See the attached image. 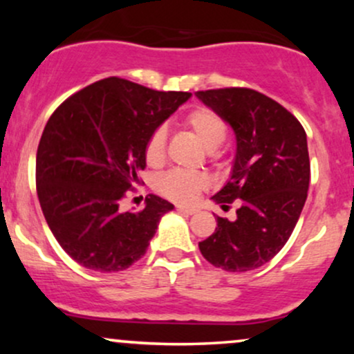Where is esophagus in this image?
Segmentation results:
<instances>
[{"instance_id":"obj_1","label":"esophagus","mask_w":354,"mask_h":354,"mask_svg":"<svg viewBox=\"0 0 354 354\" xmlns=\"http://www.w3.org/2000/svg\"><path fill=\"white\" fill-rule=\"evenodd\" d=\"M178 211H181V213H185V214H194L198 209L191 208V206H178Z\"/></svg>"}]
</instances>
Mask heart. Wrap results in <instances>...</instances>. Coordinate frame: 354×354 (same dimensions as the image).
Returning <instances> with one entry per match:
<instances>
[{"label":"heart","instance_id":"heart-1","mask_svg":"<svg viewBox=\"0 0 354 354\" xmlns=\"http://www.w3.org/2000/svg\"><path fill=\"white\" fill-rule=\"evenodd\" d=\"M185 126L193 133L208 151H214L226 140V124L216 113L208 108L191 111L185 120ZM166 133L156 129L146 143L145 156L151 166H160L165 161ZM208 186V178L201 173L169 171L158 178L156 188L161 194L178 203H191Z\"/></svg>","mask_w":354,"mask_h":354}]
</instances>
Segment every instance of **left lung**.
<instances>
[{
  "instance_id": "1",
  "label": "left lung",
  "mask_w": 354,
  "mask_h": 354,
  "mask_svg": "<svg viewBox=\"0 0 354 354\" xmlns=\"http://www.w3.org/2000/svg\"><path fill=\"white\" fill-rule=\"evenodd\" d=\"M196 98L236 136L230 180L211 200L221 208L241 200L234 221L216 216L200 251L230 273L256 270L286 245L303 211L310 186L306 133L288 109L254 89H208Z\"/></svg>"
}]
</instances>
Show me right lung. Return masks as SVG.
Here are the masks:
<instances>
[{
  "label": "right lung",
  "mask_w": 354,
  "mask_h": 354,
  "mask_svg": "<svg viewBox=\"0 0 354 354\" xmlns=\"http://www.w3.org/2000/svg\"><path fill=\"white\" fill-rule=\"evenodd\" d=\"M189 98L113 76L75 93L48 120L36 153V189L56 241L81 266L115 273L145 256L174 206L149 194L145 208L131 213L120 201L140 183L149 136Z\"/></svg>",
  "instance_id": "add662e5"
}]
</instances>
